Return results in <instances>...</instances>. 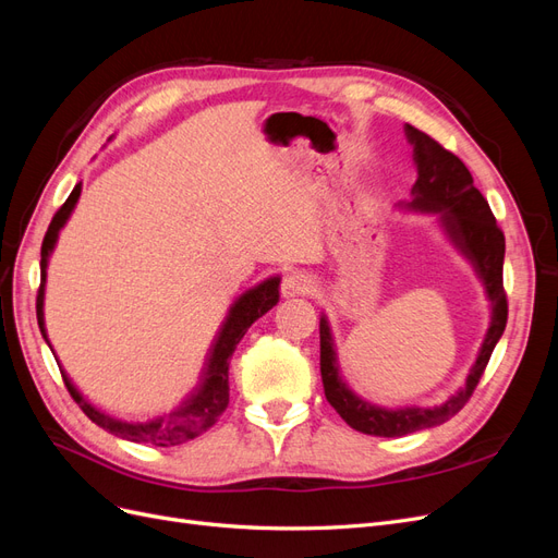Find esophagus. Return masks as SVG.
Listing matches in <instances>:
<instances>
[{"label": "esophagus", "instance_id": "esophagus-1", "mask_svg": "<svg viewBox=\"0 0 558 558\" xmlns=\"http://www.w3.org/2000/svg\"><path fill=\"white\" fill-rule=\"evenodd\" d=\"M316 289V281L307 272H291L286 275L281 281V295L283 298H295V295H310Z\"/></svg>", "mask_w": 558, "mask_h": 558}]
</instances>
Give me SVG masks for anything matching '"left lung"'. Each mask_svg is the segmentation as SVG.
Segmentation results:
<instances>
[{
  "mask_svg": "<svg viewBox=\"0 0 558 558\" xmlns=\"http://www.w3.org/2000/svg\"><path fill=\"white\" fill-rule=\"evenodd\" d=\"M410 144L414 146L416 162V183L412 189L414 199L412 209L421 211H440V221L470 263L475 265L480 279L492 302V326L486 330L480 356L472 365L465 386L459 393L451 396L447 402L435 408H402L386 410L373 402H365L342 381L337 369L332 335L326 316H320V379L328 402L335 408L353 430L377 437H402L424 428L440 426L453 414L463 410V404L475 391L488 359L500 340V335L508 324V295L502 286V258H505V234L496 223V216L488 207L484 195L472 183V174L459 156H453L440 142H435L430 134L416 130L414 125H404Z\"/></svg>",
  "mask_w": 558,
  "mask_h": 558,
  "instance_id": "8db88e82",
  "label": "left lung"
}]
</instances>
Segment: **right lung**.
Instances as JSON below:
<instances>
[{
  "instance_id": "obj_1",
  "label": "right lung",
  "mask_w": 558,
  "mask_h": 558,
  "mask_svg": "<svg viewBox=\"0 0 558 558\" xmlns=\"http://www.w3.org/2000/svg\"><path fill=\"white\" fill-rule=\"evenodd\" d=\"M78 195H81V183L74 185L70 197H66L64 205L56 211L53 221H50V226L46 230L44 244H41V283H39V293H37V320H39V330H41L46 342H48L46 328H44L46 265H48L50 251H53V246L58 242V232L66 223V218H70ZM279 281H281L279 277L267 279V281L258 283L256 289L246 291L238 302H234L228 312V318L223 320L221 332H218L216 342L211 347L209 361H207L205 369H202V379L195 386V391H191V396H185V400L170 414L146 418V421L113 418L105 412L95 410L90 402L83 400L76 388L70 384V379H66V375L60 369L66 391H70V396L76 400L83 414H86L93 424H97L99 428H105L118 437H123V440L146 442V445H156V447H177V445H183L189 440H195L197 435L207 433L216 424L218 416L226 412L228 400H230V386H228L230 356L234 353V349H238L240 340L251 328L253 320L260 318L265 312L272 310L279 302Z\"/></svg>"
}]
</instances>
